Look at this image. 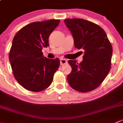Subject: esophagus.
Returning a JSON list of instances; mask_svg holds the SVG:
<instances>
[{
  "label": "esophagus",
  "mask_w": 123,
  "mask_h": 123,
  "mask_svg": "<svg viewBox=\"0 0 123 123\" xmlns=\"http://www.w3.org/2000/svg\"><path fill=\"white\" fill-rule=\"evenodd\" d=\"M60 61V64H61V65H64V64H66L67 63H68V61H67L66 59H61Z\"/></svg>",
  "instance_id": "esophagus-1"
}]
</instances>
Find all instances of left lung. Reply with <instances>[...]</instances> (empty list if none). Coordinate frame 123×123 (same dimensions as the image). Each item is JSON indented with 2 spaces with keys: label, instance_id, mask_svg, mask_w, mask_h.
Returning <instances> with one entry per match:
<instances>
[{
  "label": "left lung",
  "instance_id": "left-lung-1",
  "mask_svg": "<svg viewBox=\"0 0 123 123\" xmlns=\"http://www.w3.org/2000/svg\"><path fill=\"white\" fill-rule=\"evenodd\" d=\"M78 49L84 50L83 61L69 60L72 72L68 76L73 89L87 92L98 88L111 69L112 48L104 30L97 24L83 19H66Z\"/></svg>",
  "mask_w": 123,
  "mask_h": 123
}]
</instances>
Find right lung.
Wrapping results in <instances>:
<instances>
[{
  "label": "right lung",
  "mask_w": 123,
  "mask_h": 123,
  "mask_svg": "<svg viewBox=\"0 0 123 123\" xmlns=\"http://www.w3.org/2000/svg\"><path fill=\"white\" fill-rule=\"evenodd\" d=\"M60 21L50 19L32 22L15 34L9 51V61L15 79L25 89L40 92L52 83L60 60L47 59L41 51L49 46V36Z\"/></svg>",
  "instance_id": "obj_1"
}]
</instances>
